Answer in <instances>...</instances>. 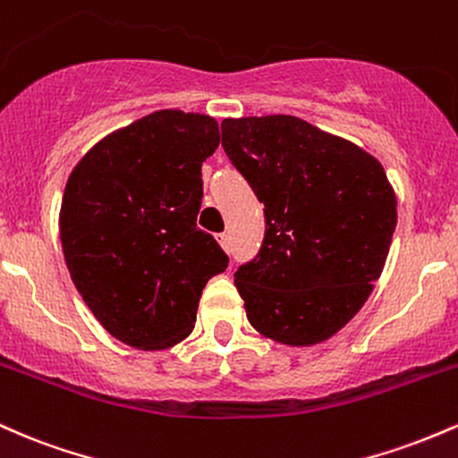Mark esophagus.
Returning <instances> with one entry per match:
<instances>
[{
  "instance_id": "1",
  "label": "esophagus",
  "mask_w": 458,
  "mask_h": 458,
  "mask_svg": "<svg viewBox=\"0 0 458 458\" xmlns=\"http://www.w3.org/2000/svg\"><path fill=\"white\" fill-rule=\"evenodd\" d=\"M216 238H218V244L223 246V250H227V253H229V250H231V238H229V235L227 233H218Z\"/></svg>"
}]
</instances>
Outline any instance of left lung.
Returning a JSON list of instances; mask_svg holds the SVG:
<instances>
[{"instance_id": "8db88e82", "label": "left lung", "mask_w": 458, "mask_h": 458, "mask_svg": "<svg viewBox=\"0 0 458 458\" xmlns=\"http://www.w3.org/2000/svg\"><path fill=\"white\" fill-rule=\"evenodd\" d=\"M223 148L266 208L259 255L235 272L246 318L285 346L331 340L392 246L398 203L381 162L290 114L225 118Z\"/></svg>"}]
</instances>
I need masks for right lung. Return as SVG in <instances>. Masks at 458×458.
Segmentation results:
<instances>
[{
	"instance_id": "add662e5",
	"label": "right lung",
	"mask_w": 458,
	"mask_h": 458,
	"mask_svg": "<svg viewBox=\"0 0 458 458\" xmlns=\"http://www.w3.org/2000/svg\"><path fill=\"white\" fill-rule=\"evenodd\" d=\"M218 142L216 118L157 110L101 138L69 174L66 268L99 325L138 351L186 340L205 284L229 264L197 227L201 164Z\"/></svg>"
}]
</instances>
